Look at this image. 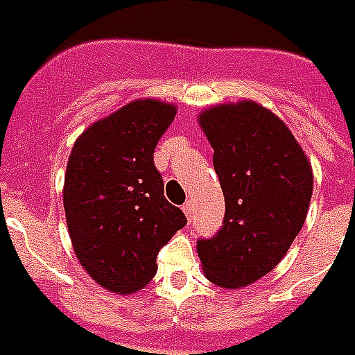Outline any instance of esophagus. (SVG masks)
Segmentation results:
<instances>
[{
    "label": "esophagus",
    "instance_id": "1",
    "mask_svg": "<svg viewBox=\"0 0 355 355\" xmlns=\"http://www.w3.org/2000/svg\"><path fill=\"white\" fill-rule=\"evenodd\" d=\"M183 212H185L187 218H191V214H193V202H191V200H187V202L183 205Z\"/></svg>",
    "mask_w": 355,
    "mask_h": 355
}]
</instances>
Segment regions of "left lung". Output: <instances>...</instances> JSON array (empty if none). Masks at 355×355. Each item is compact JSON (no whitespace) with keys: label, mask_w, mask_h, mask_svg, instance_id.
Segmentation results:
<instances>
[{"label":"left lung","mask_w":355,"mask_h":355,"mask_svg":"<svg viewBox=\"0 0 355 355\" xmlns=\"http://www.w3.org/2000/svg\"><path fill=\"white\" fill-rule=\"evenodd\" d=\"M198 124L214 149L225 216L197 252L208 281L241 288L277 266L306 222L311 164L285 122L256 101L216 105Z\"/></svg>","instance_id":"obj_1"}]
</instances>
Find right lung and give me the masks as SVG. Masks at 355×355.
I'll use <instances>...</instances> for the list:
<instances>
[{
	"label": "right lung",
	"instance_id": "obj_1",
	"mask_svg": "<svg viewBox=\"0 0 355 355\" xmlns=\"http://www.w3.org/2000/svg\"><path fill=\"white\" fill-rule=\"evenodd\" d=\"M172 103L137 99L93 122L70 150L62 202L72 248L89 277L116 294L141 291L157 254L187 223L164 197L153 153Z\"/></svg>",
	"mask_w": 355,
	"mask_h": 355
}]
</instances>
